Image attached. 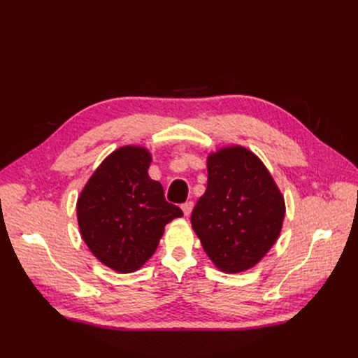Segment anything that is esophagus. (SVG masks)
<instances>
[{
	"mask_svg": "<svg viewBox=\"0 0 358 358\" xmlns=\"http://www.w3.org/2000/svg\"><path fill=\"white\" fill-rule=\"evenodd\" d=\"M192 208H194V203L192 201H185L182 204V210H183V213H185L187 216L192 212Z\"/></svg>",
	"mask_w": 358,
	"mask_h": 358,
	"instance_id": "34e87169",
	"label": "esophagus"
}]
</instances>
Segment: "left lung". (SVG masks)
Segmentation results:
<instances>
[{"label": "left lung", "mask_w": 358, "mask_h": 358, "mask_svg": "<svg viewBox=\"0 0 358 358\" xmlns=\"http://www.w3.org/2000/svg\"><path fill=\"white\" fill-rule=\"evenodd\" d=\"M285 203L257 155L242 146L208 158V188L194 206L192 229L222 272L254 267L278 239Z\"/></svg>", "instance_id": "1"}]
</instances>
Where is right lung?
I'll return each instance as SVG.
<instances>
[{
  "instance_id": "1",
  "label": "right lung",
  "mask_w": 358,
  "mask_h": 358,
  "mask_svg": "<svg viewBox=\"0 0 358 358\" xmlns=\"http://www.w3.org/2000/svg\"><path fill=\"white\" fill-rule=\"evenodd\" d=\"M148 149L124 146L107 157L78 200L82 239L103 264L131 273L152 257L164 227L183 216L148 169Z\"/></svg>"
}]
</instances>
